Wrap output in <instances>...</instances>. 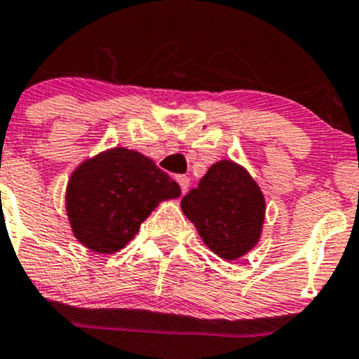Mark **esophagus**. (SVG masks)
<instances>
[{"label": "esophagus", "mask_w": 359, "mask_h": 359, "mask_svg": "<svg viewBox=\"0 0 359 359\" xmlns=\"http://www.w3.org/2000/svg\"><path fill=\"white\" fill-rule=\"evenodd\" d=\"M177 182H179L180 189H182V193H186L187 187H189V177L187 175H179L177 177Z\"/></svg>", "instance_id": "esophagus-1"}]
</instances>
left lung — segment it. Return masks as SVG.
<instances>
[{
	"instance_id": "8db88e82",
	"label": "left lung",
	"mask_w": 359,
	"mask_h": 359,
	"mask_svg": "<svg viewBox=\"0 0 359 359\" xmlns=\"http://www.w3.org/2000/svg\"><path fill=\"white\" fill-rule=\"evenodd\" d=\"M205 245L224 259H236L257 243L264 221V198L252 177L233 161L208 168L198 187L180 201Z\"/></svg>"
}]
</instances>
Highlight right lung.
Segmentation results:
<instances>
[{
  "mask_svg": "<svg viewBox=\"0 0 359 359\" xmlns=\"http://www.w3.org/2000/svg\"><path fill=\"white\" fill-rule=\"evenodd\" d=\"M177 196L180 186L152 159L117 147L87 159L73 172L66 210L80 243L112 254L137 235L159 201Z\"/></svg>",
  "mask_w": 359,
  "mask_h": 359,
  "instance_id": "right-lung-1",
  "label": "right lung"
}]
</instances>
